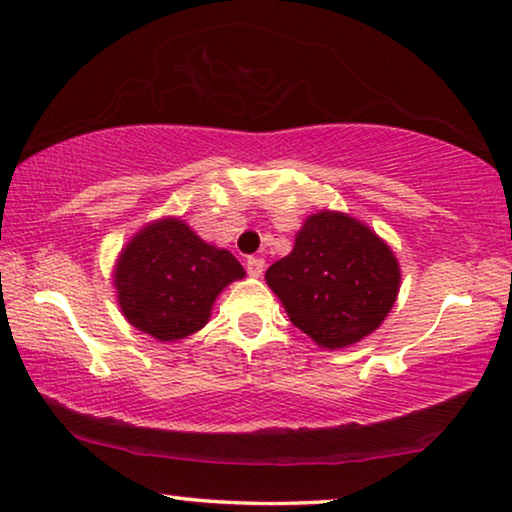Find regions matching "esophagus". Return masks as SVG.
I'll use <instances>...</instances> for the list:
<instances>
[{
  "label": "esophagus",
  "instance_id": "34e87169",
  "mask_svg": "<svg viewBox=\"0 0 512 512\" xmlns=\"http://www.w3.org/2000/svg\"><path fill=\"white\" fill-rule=\"evenodd\" d=\"M246 269H248V276L259 278L264 273V259L262 257H250L246 262Z\"/></svg>",
  "mask_w": 512,
  "mask_h": 512
}]
</instances>
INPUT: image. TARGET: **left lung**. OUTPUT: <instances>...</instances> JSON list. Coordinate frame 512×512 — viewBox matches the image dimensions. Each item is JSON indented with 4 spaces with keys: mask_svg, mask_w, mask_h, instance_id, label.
<instances>
[{
    "mask_svg": "<svg viewBox=\"0 0 512 512\" xmlns=\"http://www.w3.org/2000/svg\"><path fill=\"white\" fill-rule=\"evenodd\" d=\"M289 322L324 349L375 333L400 292V264L361 220L322 209L305 218L294 248L266 271Z\"/></svg>",
    "mask_w": 512,
    "mask_h": 512,
    "instance_id": "obj_1",
    "label": "left lung"
}]
</instances>
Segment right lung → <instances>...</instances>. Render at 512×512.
I'll list each match as a JSON object with an SVG mask.
<instances>
[{"label": "right lung", "mask_w": 512, "mask_h": 512, "mask_svg": "<svg viewBox=\"0 0 512 512\" xmlns=\"http://www.w3.org/2000/svg\"><path fill=\"white\" fill-rule=\"evenodd\" d=\"M243 276L230 250L202 241L181 218L165 216L121 248L112 285L133 329L177 342L204 329L218 294Z\"/></svg>", "instance_id": "right-lung-1"}]
</instances>
